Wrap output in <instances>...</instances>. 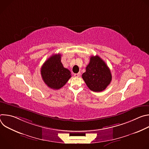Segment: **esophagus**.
I'll use <instances>...</instances> for the list:
<instances>
[{
	"label": "esophagus",
	"instance_id": "34e87169",
	"mask_svg": "<svg viewBox=\"0 0 149 149\" xmlns=\"http://www.w3.org/2000/svg\"><path fill=\"white\" fill-rule=\"evenodd\" d=\"M80 75H81L80 73H77V74H74V76H75V77H79L80 76Z\"/></svg>",
	"mask_w": 149,
	"mask_h": 149
}]
</instances>
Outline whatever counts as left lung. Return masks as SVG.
Returning a JSON list of instances; mask_svg holds the SVG:
<instances>
[{"label": "left lung", "instance_id": "8db88e82", "mask_svg": "<svg viewBox=\"0 0 149 149\" xmlns=\"http://www.w3.org/2000/svg\"><path fill=\"white\" fill-rule=\"evenodd\" d=\"M82 77L90 90L94 92L104 91L112 79L109 68L98 55L91 56L86 71Z\"/></svg>", "mask_w": 149, "mask_h": 149}]
</instances>
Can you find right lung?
Returning a JSON list of instances; mask_svg holds the SVG:
<instances>
[{
  "instance_id": "add662e5",
  "label": "right lung",
  "mask_w": 149,
  "mask_h": 149,
  "mask_svg": "<svg viewBox=\"0 0 149 149\" xmlns=\"http://www.w3.org/2000/svg\"><path fill=\"white\" fill-rule=\"evenodd\" d=\"M61 58L59 54L52 55L40 69L42 79L48 87L54 90L62 88L71 77V72L63 67Z\"/></svg>"
}]
</instances>
